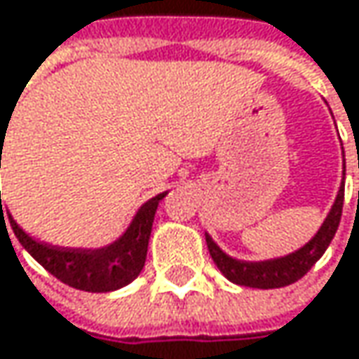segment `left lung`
Listing matches in <instances>:
<instances>
[{
	"label": "left lung",
	"mask_w": 359,
	"mask_h": 359,
	"mask_svg": "<svg viewBox=\"0 0 359 359\" xmlns=\"http://www.w3.org/2000/svg\"><path fill=\"white\" fill-rule=\"evenodd\" d=\"M343 197H345V189L341 187L337 201L328 214V218L324 220L320 231L316 233V237L304 245L299 251L287 255V257H278V259H268V262H241V259H233L229 257L224 251L205 235V243L210 255L214 259V264L218 266V270L233 280L235 285H243V287H255V289H278V287H287L295 280H299L304 274H308V270L323 257V253L328 248V243L332 241L339 222H341V214H343Z\"/></svg>",
	"instance_id": "1"
}]
</instances>
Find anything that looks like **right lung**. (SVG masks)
I'll list each match as a JSON object with an SVG mask.
<instances>
[{"label":"right lung","instance_id":"add662e5","mask_svg":"<svg viewBox=\"0 0 359 359\" xmlns=\"http://www.w3.org/2000/svg\"><path fill=\"white\" fill-rule=\"evenodd\" d=\"M1 139H6L4 133H1ZM164 195L166 193L151 197L137 212L128 231L116 243L102 248V250H64V248L45 245V243L35 241L33 237H29L12 218H10V224H12V231H14L16 239L20 241V245L57 280H62L68 287L81 289V291L106 293V291H114V289L128 285L143 270L154 216H156L158 203ZM1 214H4V210H1ZM1 224H6V220Z\"/></svg>","mask_w":359,"mask_h":359}]
</instances>
